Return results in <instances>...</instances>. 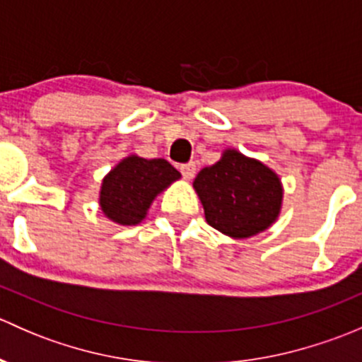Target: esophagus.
Listing matches in <instances>:
<instances>
[{
	"instance_id": "34e87169",
	"label": "esophagus",
	"mask_w": 362,
	"mask_h": 362,
	"mask_svg": "<svg viewBox=\"0 0 362 362\" xmlns=\"http://www.w3.org/2000/svg\"><path fill=\"white\" fill-rule=\"evenodd\" d=\"M180 171H182V175H184L185 180H191V178H194V175H196V164L194 163L182 164Z\"/></svg>"
}]
</instances>
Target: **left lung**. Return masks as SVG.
Listing matches in <instances>:
<instances>
[{"mask_svg": "<svg viewBox=\"0 0 362 362\" xmlns=\"http://www.w3.org/2000/svg\"><path fill=\"white\" fill-rule=\"evenodd\" d=\"M192 185L208 224L236 240L268 229L282 208L279 175L235 148H228L217 163L203 168Z\"/></svg>", "mask_w": 362, "mask_h": 362, "instance_id": "8db88e82", "label": "left lung"}]
</instances>
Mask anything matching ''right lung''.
Wrapping results in <instances>:
<instances>
[{
	"label": "right lung",
	"mask_w": 362,
	"mask_h": 362,
	"mask_svg": "<svg viewBox=\"0 0 362 362\" xmlns=\"http://www.w3.org/2000/svg\"><path fill=\"white\" fill-rule=\"evenodd\" d=\"M178 178L180 173L166 159L127 156L103 178L100 206L117 224L136 226L158 194Z\"/></svg>",
	"instance_id": "right-lung-1"
}]
</instances>
